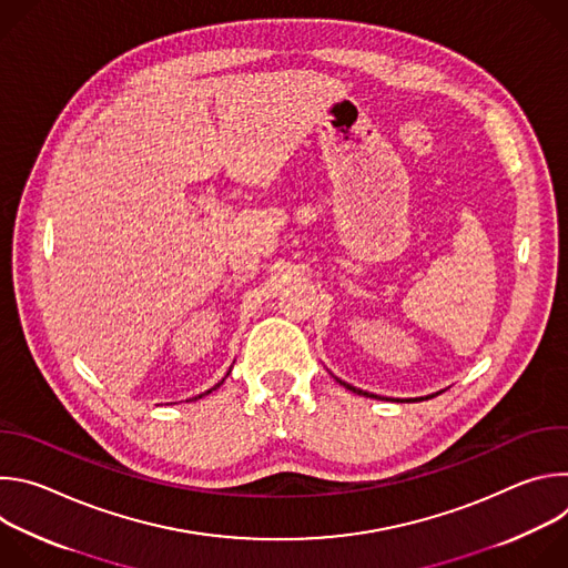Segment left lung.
<instances>
[{
	"label": "left lung",
	"mask_w": 568,
	"mask_h": 568,
	"mask_svg": "<svg viewBox=\"0 0 568 568\" xmlns=\"http://www.w3.org/2000/svg\"><path fill=\"white\" fill-rule=\"evenodd\" d=\"M339 384H344L348 390H353V393H357V395H368V397H377V395H373V393H366V390H362V388H355V386H351V384H346V382H342V379H337ZM416 399H423V397H416Z\"/></svg>",
	"instance_id": "8db88e82"
}]
</instances>
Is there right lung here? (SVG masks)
<instances>
[{
	"mask_svg": "<svg viewBox=\"0 0 568 568\" xmlns=\"http://www.w3.org/2000/svg\"><path fill=\"white\" fill-rule=\"evenodd\" d=\"M226 375H229V373H226ZM222 382H224V379H222ZM222 382H217V384H215V386H213V388H209V390H206V393H200V395H197V397H193V399H200V397H204V395H209V393H211V390H215V388H217V386H220V384H222Z\"/></svg>",
	"mask_w": 568,
	"mask_h": 568,
	"instance_id": "right-lung-1",
	"label": "right lung"
}]
</instances>
